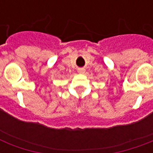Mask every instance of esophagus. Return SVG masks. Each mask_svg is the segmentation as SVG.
I'll return each instance as SVG.
<instances>
[{"label": "esophagus", "mask_w": 153, "mask_h": 153, "mask_svg": "<svg viewBox=\"0 0 153 153\" xmlns=\"http://www.w3.org/2000/svg\"><path fill=\"white\" fill-rule=\"evenodd\" d=\"M79 74H84L85 73V70L84 69H79Z\"/></svg>", "instance_id": "esophagus-1"}]
</instances>
